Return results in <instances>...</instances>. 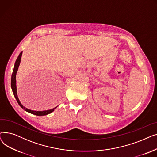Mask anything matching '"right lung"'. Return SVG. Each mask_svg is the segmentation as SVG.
Segmentation results:
<instances>
[{"label": "right lung", "mask_w": 157, "mask_h": 157, "mask_svg": "<svg viewBox=\"0 0 157 157\" xmlns=\"http://www.w3.org/2000/svg\"><path fill=\"white\" fill-rule=\"evenodd\" d=\"M22 52H21L20 55H18L17 59H16L15 63H14V69H13V72L12 74V76H11V89H12V91L13 93V95L16 98V101L18 103V104L20 105V106L22 109H23L25 111L31 113L32 114H34V115H37V116H44V115H47L48 114H50L52 113L55 108H57V106L55 107V108L52 109H49V110H46V111H34V110H30L29 109L27 108H26L25 107H24L21 103L20 102L18 95H17V88H16V73H17L18 67H19V65L21 62V55H22Z\"/></svg>", "instance_id": "right-lung-1"}]
</instances>
